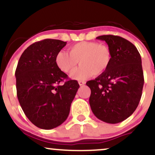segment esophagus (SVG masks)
<instances>
[{"mask_svg": "<svg viewBox=\"0 0 155 155\" xmlns=\"http://www.w3.org/2000/svg\"><path fill=\"white\" fill-rule=\"evenodd\" d=\"M85 81H79V84L80 85V86H83V85H84L85 84Z\"/></svg>", "mask_w": 155, "mask_h": 155, "instance_id": "34e87169", "label": "esophagus"}]
</instances>
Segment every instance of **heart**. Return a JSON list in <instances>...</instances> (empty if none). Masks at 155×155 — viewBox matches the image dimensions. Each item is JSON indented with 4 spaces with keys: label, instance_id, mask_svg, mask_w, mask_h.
<instances>
[{
    "label": "heart",
    "instance_id": "heart-1",
    "mask_svg": "<svg viewBox=\"0 0 155 155\" xmlns=\"http://www.w3.org/2000/svg\"><path fill=\"white\" fill-rule=\"evenodd\" d=\"M68 51H58L55 56V63L60 71L69 74L79 61L81 66L71 75L74 79H85L92 75L100 76L107 71L111 62L109 47L96 41L78 42L71 46Z\"/></svg>",
    "mask_w": 155,
    "mask_h": 155
}]
</instances>
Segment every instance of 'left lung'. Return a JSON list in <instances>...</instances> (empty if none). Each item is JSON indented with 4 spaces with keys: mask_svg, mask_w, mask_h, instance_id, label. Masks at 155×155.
Listing matches in <instances>:
<instances>
[{
    "mask_svg": "<svg viewBox=\"0 0 155 155\" xmlns=\"http://www.w3.org/2000/svg\"><path fill=\"white\" fill-rule=\"evenodd\" d=\"M111 51V62L104 74L86 83L91 90L90 107L99 120L110 124L122 122L138 107L144 79L138 49L125 38L114 35L96 38Z\"/></svg>",
    "mask_w": 155,
    "mask_h": 155,
    "instance_id": "obj_1",
    "label": "left lung"
}]
</instances>
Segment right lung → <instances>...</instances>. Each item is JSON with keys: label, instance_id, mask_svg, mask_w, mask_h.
Segmentation results:
<instances>
[{"label": "right lung", "instance_id": "right-lung-1", "mask_svg": "<svg viewBox=\"0 0 155 155\" xmlns=\"http://www.w3.org/2000/svg\"><path fill=\"white\" fill-rule=\"evenodd\" d=\"M65 45L57 39L35 42L23 51L16 68L19 104L39 128L50 130L65 122L79 87L78 81L69 79L55 63L57 53Z\"/></svg>", "mask_w": 155, "mask_h": 155}]
</instances>
